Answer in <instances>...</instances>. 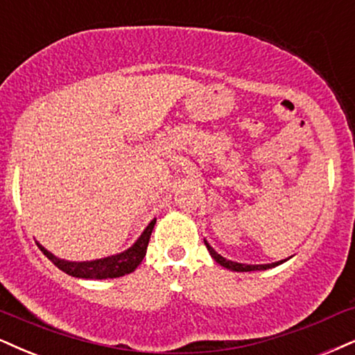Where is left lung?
<instances>
[{"label":"left lung","mask_w":355,"mask_h":355,"mask_svg":"<svg viewBox=\"0 0 355 355\" xmlns=\"http://www.w3.org/2000/svg\"><path fill=\"white\" fill-rule=\"evenodd\" d=\"M205 247H207L209 253H211L214 260L217 261L218 265L225 266V268H229L232 271H257V270H268V268H273V266H277L279 263H283L282 261H277V263H270V265H243V263H237V261H230V260H225L224 257H220L218 253L214 250V248L209 245L207 242H205Z\"/></svg>","instance_id":"left-lung-1"}]
</instances>
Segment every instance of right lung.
I'll list each match as a JSON object with an SVG mask.
<instances>
[{
  "label": "right lung",
  "instance_id": "obj_1",
  "mask_svg": "<svg viewBox=\"0 0 355 355\" xmlns=\"http://www.w3.org/2000/svg\"><path fill=\"white\" fill-rule=\"evenodd\" d=\"M156 218L150 222V225L144 229L137 242H135L133 247H130L128 250L123 253H118V255L100 258V260L94 261H67L60 260L52 255L51 252H47L42 245L37 243V247L41 248V252L46 255L49 260L54 263L57 268L62 270L64 273L71 275V277L76 278H85V279H107V278H120L125 277V275L135 271V268L141 263V260L146 255L148 243H150L151 232L155 229Z\"/></svg>",
  "mask_w": 355,
  "mask_h": 355
}]
</instances>
